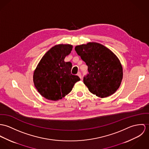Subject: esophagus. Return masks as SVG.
<instances>
[{"instance_id":"obj_1","label":"esophagus","mask_w":149,"mask_h":149,"mask_svg":"<svg viewBox=\"0 0 149 149\" xmlns=\"http://www.w3.org/2000/svg\"><path fill=\"white\" fill-rule=\"evenodd\" d=\"M77 75L81 78V79H82V75H81V72H78V74H77Z\"/></svg>"}]
</instances>
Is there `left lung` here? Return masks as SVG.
<instances>
[{"label": "left lung", "instance_id": "left-lung-1", "mask_svg": "<svg viewBox=\"0 0 149 149\" xmlns=\"http://www.w3.org/2000/svg\"><path fill=\"white\" fill-rule=\"evenodd\" d=\"M75 50L88 67L83 82L88 90L100 98L107 97L118 89L123 78L120 62L111 51L98 43L77 46Z\"/></svg>", "mask_w": 149, "mask_h": 149}]
</instances>
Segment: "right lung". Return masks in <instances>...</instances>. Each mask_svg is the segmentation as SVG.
<instances>
[{
    "instance_id": "right-lung-1",
    "label": "right lung",
    "mask_w": 149,
    "mask_h": 149,
    "mask_svg": "<svg viewBox=\"0 0 149 149\" xmlns=\"http://www.w3.org/2000/svg\"><path fill=\"white\" fill-rule=\"evenodd\" d=\"M72 49L70 45H58L52 47L42 57L33 75L38 91L51 100L62 99L71 91L75 83L80 81L71 72L72 63L65 62V57Z\"/></svg>"
}]
</instances>
